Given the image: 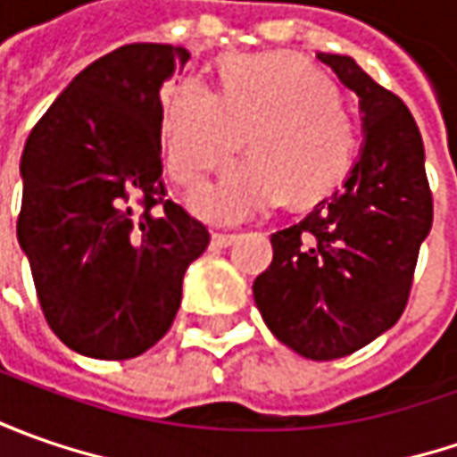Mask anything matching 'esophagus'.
<instances>
[{
    "label": "esophagus",
    "mask_w": 457,
    "mask_h": 457,
    "mask_svg": "<svg viewBox=\"0 0 457 457\" xmlns=\"http://www.w3.org/2000/svg\"><path fill=\"white\" fill-rule=\"evenodd\" d=\"M237 238V234H220V231H216V234L211 237V244H213L216 249H226V246H231Z\"/></svg>",
    "instance_id": "34e87169"
}]
</instances>
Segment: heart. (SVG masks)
Returning <instances> with one entry per match:
<instances>
[{"label":"heart","mask_w":457,"mask_h":457,"mask_svg":"<svg viewBox=\"0 0 457 457\" xmlns=\"http://www.w3.org/2000/svg\"><path fill=\"white\" fill-rule=\"evenodd\" d=\"M220 94L203 80H180L162 106L167 170L183 187L228 165L246 137L249 160L219 185L193 195V211L231 223L282 198L305 205L330 195L351 175L359 124L341 91L297 55H234L220 62Z\"/></svg>","instance_id":"heart-1"}]
</instances>
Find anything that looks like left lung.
<instances>
[{"label": "left lung", "mask_w": 457, "mask_h": 457, "mask_svg": "<svg viewBox=\"0 0 457 457\" xmlns=\"http://www.w3.org/2000/svg\"><path fill=\"white\" fill-rule=\"evenodd\" d=\"M359 96L366 145L341 190L272 234L254 300L274 336L312 361L343 359L402 318L432 226L425 145L404 101L353 58L318 53Z\"/></svg>", "instance_id": "8db88e82"}]
</instances>
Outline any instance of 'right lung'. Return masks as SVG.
Returning a JSON list of instances; mask_svg holds the SVG:
<instances>
[{
    "instance_id": "add662e5",
    "label": "right lung",
    "mask_w": 457,
    "mask_h": 457,
    "mask_svg": "<svg viewBox=\"0 0 457 457\" xmlns=\"http://www.w3.org/2000/svg\"><path fill=\"white\" fill-rule=\"evenodd\" d=\"M187 58L180 45H121L27 137L17 238L45 320L83 356L134 359L160 341L211 241L162 183L160 86Z\"/></svg>"
}]
</instances>
